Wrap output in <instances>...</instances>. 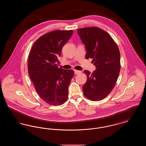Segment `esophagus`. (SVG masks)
<instances>
[{
  "mask_svg": "<svg viewBox=\"0 0 146 146\" xmlns=\"http://www.w3.org/2000/svg\"><path fill=\"white\" fill-rule=\"evenodd\" d=\"M74 73H75V74H79L81 73V71H80V70H74Z\"/></svg>",
  "mask_w": 146,
  "mask_h": 146,
  "instance_id": "esophagus-1",
  "label": "esophagus"
}]
</instances>
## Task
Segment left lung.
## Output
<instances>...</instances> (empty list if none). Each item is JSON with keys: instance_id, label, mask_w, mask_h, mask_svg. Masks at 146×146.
<instances>
[{"instance_id": "1", "label": "left lung", "mask_w": 146, "mask_h": 146, "mask_svg": "<svg viewBox=\"0 0 146 146\" xmlns=\"http://www.w3.org/2000/svg\"><path fill=\"white\" fill-rule=\"evenodd\" d=\"M86 51V58H92L96 69L92 73L84 70L87 81L83 86L84 95L91 101L107 97L115 86L120 69V52L111 36L98 27L77 30Z\"/></svg>"}]
</instances>
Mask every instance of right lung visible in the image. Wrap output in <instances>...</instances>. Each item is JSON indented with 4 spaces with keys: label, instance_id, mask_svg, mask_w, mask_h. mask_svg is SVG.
Listing matches in <instances>:
<instances>
[{
    "label": "right lung",
    "instance_id": "right-lung-1",
    "mask_svg": "<svg viewBox=\"0 0 146 146\" xmlns=\"http://www.w3.org/2000/svg\"><path fill=\"white\" fill-rule=\"evenodd\" d=\"M73 33L72 30H60L43 35L35 41L29 54L30 78L39 96L51 105H61L68 98L74 72L59 68L57 64L63 46Z\"/></svg>",
    "mask_w": 146,
    "mask_h": 146
}]
</instances>
